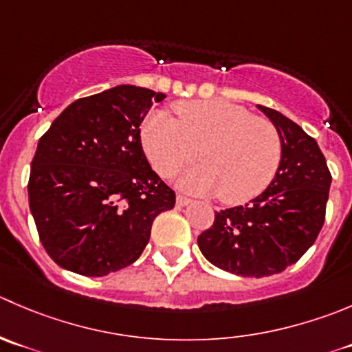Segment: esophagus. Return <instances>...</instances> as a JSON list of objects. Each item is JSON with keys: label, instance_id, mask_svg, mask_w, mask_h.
Returning <instances> with one entry per match:
<instances>
[{"label": "esophagus", "instance_id": "obj_1", "mask_svg": "<svg viewBox=\"0 0 352 352\" xmlns=\"http://www.w3.org/2000/svg\"><path fill=\"white\" fill-rule=\"evenodd\" d=\"M177 206H187V204H190V203H192V201H190L189 199V197H186V196H180V194H179V196H177Z\"/></svg>", "mask_w": 352, "mask_h": 352}]
</instances>
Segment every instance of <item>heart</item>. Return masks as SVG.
<instances>
[{"label":"heart","instance_id":"b5f03b06","mask_svg":"<svg viewBox=\"0 0 352 352\" xmlns=\"http://www.w3.org/2000/svg\"><path fill=\"white\" fill-rule=\"evenodd\" d=\"M173 111L177 118L155 110L142 122V149L156 173L173 177L199 149L204 163L180 175V189L241 204L270 186L282 162L280 135L270 122L221 100L179 101Z\"/></svg>","mask_w":352,"mask_h":352}]
</instances>
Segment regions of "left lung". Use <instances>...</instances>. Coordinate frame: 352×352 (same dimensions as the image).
<instances>
[{"label":"left lung","mask_w":352,"mask_h":352,"mask_svg":"<svg viewBox=\"0 0 352 352\" xmlns=\"http://www.w3.org/2000/svg\"><path fill=\"white\" fill-rule=\"evenodd\" d=\"M282 141V162L270 186L244 206L214 213L197 237L204 258L241 277H270L294 265L325 221L332 175L318 144L280 111L258 104Z\"/></svg>","instance_id":"left-lung-1"}]
</instances>
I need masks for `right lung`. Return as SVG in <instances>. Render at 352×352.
I'll use <instances>...</instances> for the list:
<instances>
[{
    "label": "right lung",
    "instance_id": "1",
    "mask_svg": "<svg viewBox=\"0 0 352 352\" xmlns=\"http://www.w3.org/2000/svg\"><path fill=\"white\" fill-rule=\"evenodd\" d=\"M166 94L124 84L68 104L37 142L29 206L56 265L85 277L129 267L151 225L175 206V192L153 172L141 129Z\"/></svg>",
    "mask_w": 352,
    "mask_h": 352
}]
</instances>
